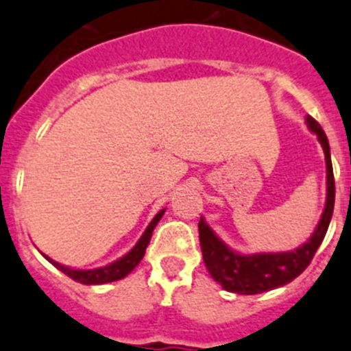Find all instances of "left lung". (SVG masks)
Returning <instances> with one entry per match:
<instances>
[{"label": "left lung", "instance_id": "1", "mask_svg": "<svg viewBox=\"0 0 351 351\" xmlns=\"http://www.w3.org/2000/svg\"><path fill=\"white\" fill-rule=\"evenodd\" d=\"M307 125L317 135L326 158V205L319 219V225L314 230L311 239L294 252L239 255V253L232 252L219 237H216L202 217L198 230L203 261H205V266H207L212 278L219 282L225 291L239 294H258L289 284L307 269V266L316 255L317 248H319V244L325 239L335 202L330 146H328L325 132L314 117L307 116Z\"/></svg>", "mask_w": 351, "mask_h": 351}]
</instances>
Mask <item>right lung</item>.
<instances>
[{
	"instance_id": "add662e5",
	"label": "right lung",
	"mask_w": 351,
	"mask_h": 351,
	"mask_svg": "<svg viewBox=\"0 0 351 351\" xmlns=\"http://www.w3.org/2000/svg\"><path fill=\"white\" fill-rule=\"evenodd\" d=\"M162 214H164V210H160L157 216L153 217V221L148 225V228H146V232H144L143 237L139 239V243L135 244L134 248L126 253L125 257H121L119 261L112 262V264H108V266H105V267H98V269H85V271L84 269H71V267L62 266V264H58V262H53L51 258L46 257V255H44V257L48 258V261L51 262L53 266L57 267V269H60L64 275H67L75 282H80V284L98 285V284H107V282L121 280V278H125V276L128 275V273H130V271L134 269V267L137 266L141 261H143L144 252H146V248H148V244H149V239H152L153 228H155L158 221H160Z\"/></svg>"
}]
</instances>
